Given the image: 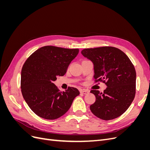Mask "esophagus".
<instances>
[{
  "label": "esophagus",
  "instance_id": "1",
  "mask_svg": "<svg viewBox=\"0 0 150 150\" xmlns=\"http://www.w3.org/2000/svg\"><path fill=\"white\" fill-rule=\"evenodd\" d=\"M80 93L83 94H87L89 93V91L85 90V89H81V90H80Z\"/></svg>",
  "mask_w": 150,
  "mask_h": 150
}]
</instances>
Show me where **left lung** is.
Wrapping results in <instances>:
<instances>
[{"mask_svg":"<svg viewBox=\"0 0 150 150\" xmlns=\"http://www.w3.org/2000/svg\"><path fill=\"white\" fill-rule=\"evenodd\" d=\"M81 54L93 62L95 83L107 86L103 93L91 90L96 101L90 110L103 120H111L128 110L136 94L135 68L129 57L120 49L104 46L84 49Z\"/></svg>","mask_w":150,"mask_h":150,"instance_id":"1","label":"left lung"}]
</instances>
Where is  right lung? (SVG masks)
Returning a JSON list of instances; mask_svg holds the SVG:
<instances>
[{
    "mask_svg": "<svg viewBox=\"0 0 150 150\" xmlns=\"http://www.w3.org/2000/svg\"><path fill=\"white\" fill-rule=\"evenodd\" d=\"M79 49L52 46L39 48L25 61L21 71V88L24 100L35 115L46 120H56L69 110L78 89L68 87L60 91L53 83L63 76Z\"/></svg>",
    "mask_w": 150,
    "mask_h": 150,
    "instance_id": "1",
    "label": "right lung"
}]
</instances>
